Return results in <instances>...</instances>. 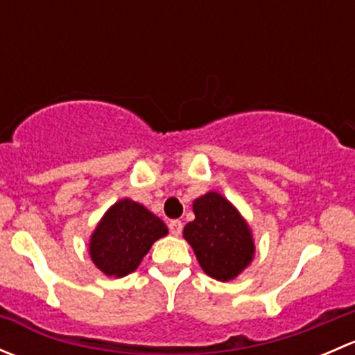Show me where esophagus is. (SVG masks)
I'll return each instance as SVG.
<instances>
[{
    "instance_id": "obj_1",
    "label": "esophagus",
    "mask_w": 355,
    "mask_h": 355,
    "mask_svg": "<svg viewBox=\"0 0 355 355\" xmlns=\"http://www.w3.org/2000/svg\"><path fill=\"white\" fill-rule=\"evenodd\" d=\"M168 227H170L171 235H175V237H178V235L182 234V228H184V225H182L180 220H171Z\"/></svg>"
}]
</instances>
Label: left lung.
I'll list each match as a JSON object with an SVG mask.
<instances>
[{
	"label": "left lung",
	"mask_w": 355,
	"mask_h": 355,
	"mask_svg": "<svg viewBox=\"0 0 355 355\" xmlns=\"http://www.w3.org/2000/svg\"><path fill=\"white\" fill-rule=\"evenodd\" d=\"M192 209L196 220L185 225L184 239L194 249L200 268L220 282L234 280L249 266L256 250L249 225L218 192L200 196Z\"/></svg>",
	"instance_id": "1"
}]
</instances>
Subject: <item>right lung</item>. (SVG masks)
<instances>
[{"label": "right lung", "mask_w": 355, "mask_h": 355, "mask_svg": "<svg viewBox=\"0 0 355 355\" xmlns=\"http://www.w3.org/2000/svg\"><path fill=\"white\" fill-rule=\"evenodd\" d=\"M168 228L156 214L132 199L114 202L91 235L89 252L108 277H127L137 270L142 257Z\"/></svg>", "instance_id": "add662e5"}]
</instances>
